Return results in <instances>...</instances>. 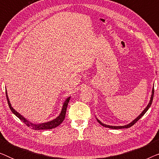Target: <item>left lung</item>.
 <instances>
[{
    "label": "left lung",
    "mask_w": 159,
    "mask_h": 159,
    "mask_svg": "<svg viewBox=\"0 0 159 159\" xmlns=\"http://www.w3.org/2000/svg\"><path fill=\"white\" fill-rule=\"evenodd\" d=\"M153 95H154V87L153 88V89H152V94H151V100H150V101H149V103L148 104V106H146V108H145L144 110L143 111V112L141 113V114L139 115V116L137 117L136 119H134L133 121H132V122H130L129 124H128V125H125V126H110V125H105V124H103V123H102L101 121L100 120H98V119H97V121H98V123L99 124H101V125H102V126H103V127H108V128H110V129H124V128H129V127H132V125H134V124H135L137 121H138L139 119H140L141 117H142L143 115H144L145 113H146V111L148 110V108L151 107V104H152V102H153Z\"/></svg>",
    "instance_id": "1"
}]
</instances>
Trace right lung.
<instances>
[{
  "label": "right lung",
  "mask_w": 159,
  "mask_h": 159,
  "mask_svg": "<svg viewBox=\"0 0 159 159\" xmlns=\"http://www.w3.org/2000/svg\"><path fill=\"white\" fill-rule=\"evenodd\" d=\"M6 98H7V101H8V106H9L10 109L13 112V114H14L15 115H16V116L18 117L19 119H21V120L26 125L28 126V127H31L32 129H35V130L51 129H53V128L58 127V126H59L62 123V121L64 120L65 116H66L67 106H68L69 100H70V98H71V97H69L66 99V101H64V104H63L61 111L60 114L58 115V116L56 117V119H53V120H51L50 121H47V122L42 123V124H38V125H36V124H32V122H30V121H28L27 119L25 118L24 116H22V115H21L19 113L17 112L16 110L14 109L11 106V105L9 99H8V98L7 92H6Z\"/></svg>",
  "instance_id": "right-lung-1"
}]
</instances>
